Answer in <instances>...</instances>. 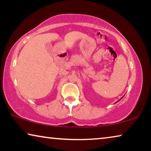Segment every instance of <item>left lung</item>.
I'll list each match as a JSON object with an SVG mask.
<instances>
[{
	"label": "left lung",
	"mask_w": 151,
	"mask_h": 151,
	"mask_svg": "<svg viewBox=\"0 0 151 151\" xmlns=\"http://www.w3.org/2000/svg\"><path fill=\"white\" fill-rule=\"evenodd\" d=\"M121 99H122V98H121ZM121 99H120V100H121Z\"/></svg>",
	"instance_id": "left-lung-1"
}]
</instances>
